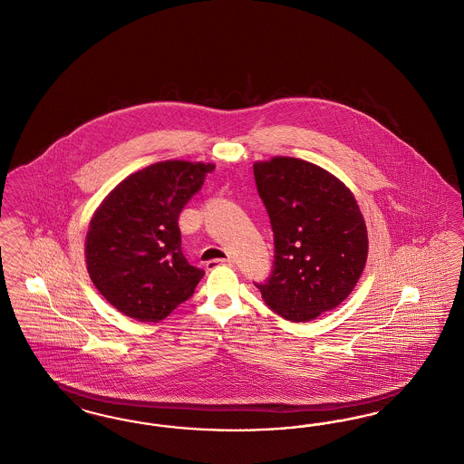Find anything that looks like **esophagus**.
Instances as JSON below:
<instances>
[{
	"label": "esophagus",
	"mask_w": 464,
	"mask_h": 464,
	"mask_svg": "<svg viewBox=\"0 0 464 464\" xmlns=\"http://www.w3.org/2000/svg\"><path fill=\"white\" fill-rule=\"evenodd\" d=\"M218 266H233V259H229V257H226V259H214L208 260V262L205 264L207 269H216Z\"/></svg>",
	"instance_id": "obj_1"
}]
</instances>
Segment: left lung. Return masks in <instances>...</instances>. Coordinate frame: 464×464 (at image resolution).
Wrapping results in <instances>:
<instances>
[{"mask_svg": "<svg viewBox=\"0 0 464 464\" xmlns=\"http://www.w3.org/2000/svg\"><path fill=\"white\" fill-rule=\"evenodd\" d=\"M275 233L273 273L256 283L276 314L305 323L351 295L368 259V229L353 191L294 157L254 164Z\"/></svg>", "mask_w": 464, "mask_h": 464, "instance_id": "8db88e82", "label": "left lung"}]
</instances>
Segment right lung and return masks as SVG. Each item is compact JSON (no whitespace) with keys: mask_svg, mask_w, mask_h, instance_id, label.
<instances>
[{"mask_svg":"<svg viewBox=\"0 0 464 464\" xmlns=\"http://www.w3.org/2000/svg\"><path fill=\"white\" fill-rule=\"evenodd\" d=\"M214 164L166 160L128 176L96 208L86 267L119 313L157 323L195 294L205 271L181 252L179 214Z\"/></svg>","mask_w":464,"mask_h":464,"instance_id":"1","label":"right lung"}]
</instances>
